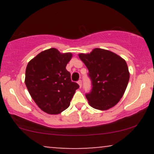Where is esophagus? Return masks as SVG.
Returning a JSON list of instances; mask_svg holds the SVG:
<instances>
[{"label":"esophagus","instance_id":"obj_1","mask_svg":"<svg viewBox=\"0 0 154 154\" xmlns=\"http://www.w3.org/2000/svg\"><path fill=\"white\" fill-rule=\"evenodd\" d=\"M77 83H78V84H79V88L82 87V80H81V79H79V80H78V82H77Z\"/></svg>","mask_w":154,"mask_h":154}]
</instances>
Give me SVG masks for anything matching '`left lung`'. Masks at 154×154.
<instances>
[{"mask_svg": "<svg viewBox=\"0 0 154 154\" xmlns=\"http://www.w3.org/2000/svg\"><path fill=\"white\" fill-rule=\"evenodd\" d=\"M88 69L92 88L85 96L92 107L107 110L114 106L128 86L130 73L126 61L111 51L95 48L91 54H79Z\"/></svg>", "mask_w": 154, "mask_h": 154, "instance_id": "obj_1", "label": "left lung"}]
</instances>
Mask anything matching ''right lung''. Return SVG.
Masks as SVG:
<instances>
[{"mask_svg":"<svg viewBox=\"0 0 154 154\" xmlns=\"http://www.w3.org/2000/svg\"><path fill=\"white\" fill-rule=\"evenodd\" d=\"M72 56L70 53L61 54L53 48L37 55L26 66L28 91L37 105L48 114H58L66 109L79 88L66 69Z\"/></svg>","mask_w":154,"mask_h":154,"instance_id":"add662e5","label":"right lung"}]
</instances>
